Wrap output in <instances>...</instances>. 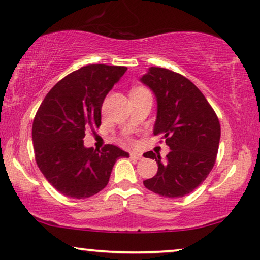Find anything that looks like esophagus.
Wrapping results in <instances>:
<instances>
[{"label": "esophagus", "mask_w": 260, "mask_h": 260, "mask_svg": "<svg viewBox=\"0 0 260 260\" xmlns=\"http://www.w3.org/2000/svg\"><path fill=\"white\" fill-rule=\"evenodd\" d=\"M130 158H133V159H141L142 158V155L138 154V152L133 151V152H130Z\"/></svg>", "instance_id": "1"}]
</instances>
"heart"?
<instances>
[{
  "mask_svg": "<svg viewBox=\"0 0 260 260\" xmlns=\"http://www.w3.org/2000/svg\"><path fill=\"white\" fill-rule=\"evenodd\" d=\"M140 90H144V88H141V87H136V88H134L133 91H140Z\"/></svg>",
  "mask_w": 260,
  "mask_h": 260,
  "instance_id": "heart-1",
  "label": "heart"
}]
</instances>
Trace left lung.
<instances>
[{
	"instance_id": "obj_1",
	"label": "left lung",
	"mask_w": 260,
	"mask_h": 260,
	"mask_svg": "<svg viewBox=\"0 0 260 260\" xmlns=\"http://www.w3.org/2000/svg\"><path fill=\"white\" fill-rule=\"evenodd\" d=\"M141 81L157 99L154 135L170 148L166 162L148 151L144 157L158 165L156 175L143 181L145 188L167 198H182L204 182L214 167L220 123L202 92L189 79L162 67H150Z\"/></svg>"
}]
</instances>
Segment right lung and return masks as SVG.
<instances>
[{
    "label": "right lung",
    "mask_w": 260,
    "mask_h": 260,
    "mask_svg": "<svg viewBox=\"0 0 260 260\" xmlns=\"http://www.w3.org/2000/svg\"><path fill=\"white\" fill-rule=\"evenodd\" d=\"M126 70L101 63L81 67L58 81L38 109L31 129L35 161L46 180L66 197L99 193L117 159L129 157L113 144L97 150L85 148L83 141L86 130L101 126L103 102Z\"/></svg>",
    "instance_id": "add662e5"
}]
</instances>
